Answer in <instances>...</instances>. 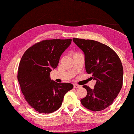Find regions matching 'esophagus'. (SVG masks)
<instances>
[{"label":"esophagus","mask_w":134,"mask_h":134,"mask_svg":"<svg viewBox=\"0 0 134 134\" xmlns=\"http://www.w3.org/2000/svg\"><path fill=\"white\" fill-rule=\"evenodd\" d=\"M81 86L78 85V84H76V83H74V88H80Z\"/></svg>","instance_id":"obj_1"}]
</instances>
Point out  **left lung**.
I'll return each instance as SVG.
<instances>
[{
	"label": "left lung",
	"mask_w": 134,
	"mask_h": 134,
	"mask_svg": "<svg viewBox=\"0 0 134 134\" xmlns=\"http://www.w3.org/2000/svg\"><path fill=\"white\" fill-rule=\"evenodd\" d=\"M72 41L84 53L86 72L92 74L96 81L92 90L83 86L87 95L81 99V104L92 111L103 110L113 102L122 88L121 60L111 48L98 41L75 38Z\"/></svg>",
	"instance_id": "obj_1"
}]
</instances>
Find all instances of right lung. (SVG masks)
<instances>
[{"instance_id": "right-lung-1", "label": "right lung", "mask_w": 134, "mask_h": 134, "mask_svg": "<svg viewBox=\"0 0 134 134\" xmlns=\"http://www.w3.org/2000/svg\"><path fill=\"white\" fill-rule=\"evenodd\" d=\"M71 39H49L36 43L24 53L18 66L17 79L24 98L40 113H51L61 106L65 94L73 88L70 83L51 80L60 57L71 43Z\"/></svg>"}]
</instances>
